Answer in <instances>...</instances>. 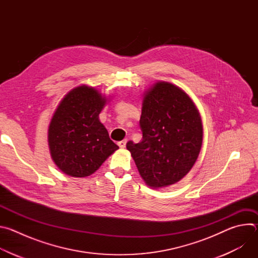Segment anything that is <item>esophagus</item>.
Here are the masks:
<instances>
[{
  "label": "esophagus",
  "mask_w": 258,
  "mask_h": 258,
  "mask_svg": "<svg viewBox=\"0 0 258 258\" xmlns=\"http://www.w3.org/2000/svg\"><path fill=\"white\" fill-rule=\"evenodd\" d=\"M126 143H127V140L124 139V140H122V141H119L117 144H118V146L120 147V148H124V147L126 146Z\"/></svg>",
  "instance_id": "1"
}]
</instances>
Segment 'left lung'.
Returning <instances> with one entry per match:
<instances>
[{
	"instance_id": "1",
	"label": "left lung",
	"mask_w": 258,
	"mask_h": 258,
	"mask_svg": "<svg viewBox=\"0 0 258 258\" xmlns=\"http://www.w3.org/2000/svg\"><path fill=\"white\" fill-rule=\"evenodd\" d=\"M140 127L143 139L127 142L138 170L153 188L177 182L195 164L202 146V123L191 98L164 82L145 94Z\"/></svg>"
}]
</instances>
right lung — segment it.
I'll list each match as a JSON object with an SVG mask.
<instances>
[{
	"mask_svg": "<svg viewBox=\"0 0 258 258\" xmlns=\"http://www.w3.org/2000/svg\"><path fill=\"white\" fill-rule=\"evenodd\" d=\"M105 103L97 90L82 86L70 91L56 109L48 140L54 162L66 174L88 176L118 149L99 120Z\"/></svg>",
	"mask_w": 258,
	"mask_h": 258,
	"instance_id": "1",
	"label": "right lung"
}]
</instances>
